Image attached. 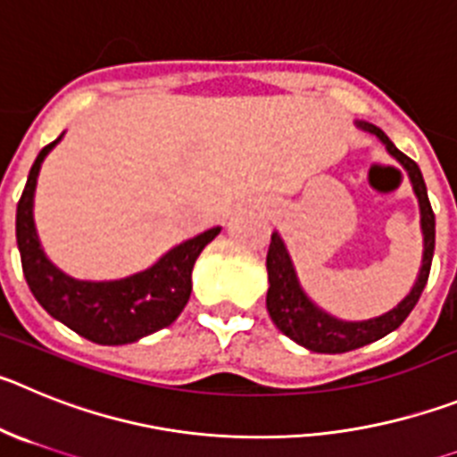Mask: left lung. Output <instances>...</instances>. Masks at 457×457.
I'll use <instances>...</instances> for the list:
<instances>
[{"label": "left lung", "mask_w": 457, "mask_h": 457, "mask_svg": "<svg viewBox=\"0 0 457 457\" xmlns=\"http://www.w3.org/2000/svg\"><path fill=\"white\" fill-rule=\"evenodd\" d=\"M357 127L364 129L367 134L376 137L378 141L385 145L389 152V157L396 159L405 172H408L412 191L419 200V216H421V237H423V254L421 266H419L417 279H414L412 289L405 294V298L394 305L392 310L385 312L380 316H371V319L361 320H346L339 316L330 314L323 307H319L314 300L307 295V291L300 285L298 273H295L294 259H291L289 250H287L285 241L279 237V232H273L269 245V254H266V270H269V294H266V310H269L270 319L278 326L282 335L294 339L307 351L314 353H346L355 351L360 346H367L371 341L382 339L385 335L396 330L403 320L408 319L410 312L417 305L419 295H421L423 287L428 282L430 264H433L435 253V213L430 207L428 191H426V182L419 170L417 163L410 157H405L380 127L371 125V122L357 120Z\"/></svg>", "instance_id": "obj_1"}]
</instances>
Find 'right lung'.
Segmentation results:
<instances>
[{"label": "right lung", "instance_id": "1", "mask_svg": "<svg viewBox=\"0 0 457 457\" xmlns=\"http://www.w3.org/2000/svg\"><path fill=\"white\" fill-rule=\"evenodd\" d=\"M61 138L63 134L36 157L15 213V238L29 289L49 316L102 346H122L170 326L191 295L195 259L219 237L220 228L216 225L172 245L154 264L127 278L79 279L63 273L45 254L34 220L40 166Z\"/></svg>", "mask_w": 457, "mask_h": 457}]
</instances>
